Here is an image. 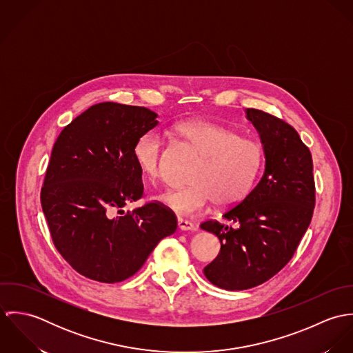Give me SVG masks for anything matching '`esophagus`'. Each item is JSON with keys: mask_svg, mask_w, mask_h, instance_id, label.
Segmentation results:
<instances>
[{"mask_svg": "<svg viewBox=\"0 0 353 353\" xmlns=\"http://www.w3.org/2000/svg\"><path fill=\"white\" fill-rule=\"evenodd\" d=\"M178 228L182 230V231H193L194 230V224L189 220H185V219H178Z\"/></svg>", "mask_w": 353, "mask_h": 353, "instance_id": "34e87169", "label": "esophagus"}]
</instances>
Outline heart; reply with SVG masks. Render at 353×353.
Masks as SVG:
<instances>
[{
  "instance_id": "obj_1",
  "label": "heart",
  "mask_w": 353,
  "mask_h": 353,
  "mask_svg": "<svg viewBox=\"0 0 353 353\" xmlns=\"http://www.w3.org/2000/svg\"><path fill=\"white\" fill-rule=\"evenodd\" d=\"M175 133L202 154L189 176L192 185L171 189L156 197L163 206L179 216L201 213L210 200L217 206H231L252 190L262 167V148L252 139L209 121H186L175 126ZM133 159L141 174L154 181L163 170V140L148 132L133 145Z\"/></svg>"
}]
</instances>
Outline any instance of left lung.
Segmentation results:
<instances>
[{"mask_svg": "<svg viewBox=\"0 0 353 353\" xmlns=\"http://www.w3.org/2000/svg\"><path fill=\"white\" fill-rule=\"evenodd\" d=\"M265 156V171L252 192L223 217L202 230L214 234L221 249L203 268L205 277L227 291L256 287L279 273L296 252L315 205L312 159L298 132L265 111L246 108Z\"/></svg>", "mask_w": 353, "mask_h": 353, "instance_id": "1", "label": "left lung"}]
</instances>
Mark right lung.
Here are the masks:
<instances>
[{
    "label": "right lung",
    "instance_id": "right-lung-1",
    "mask_svg": "<svg viewBox=\"0 0 353 353\" xmlns=\"http://www.w3.org/2000/svg\"><path fill=\"white\" fill-rule=\"evenodd\" d=\"M145 107L98 103L58 136L41 192L51 239L80 274L119 283L144 265L176 230V217L157 202L123 210L143 197L136 140L159 121Z\"/></svg>",
    "mask_w": 353,
    "mask_h": 353
}]
</instances>
